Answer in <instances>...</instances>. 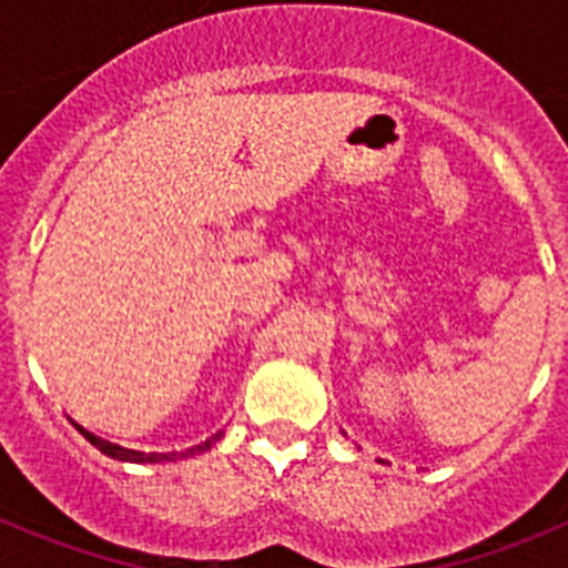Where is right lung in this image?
Segmentation results:
<instances>
[{"instance_id":"obj_1","label":"right lung","mask_w":568,"mask_h":568,"mask_svg":"<svg viewBox=\"0 0 568 568\" xmlns=\"http://www.w3.org/2000/svg\"><path fill=\"white\" fill-rule=\"evenodd\" d=\"M79 433H82L84 438L90 440V444L97 446V449H102V453L108 455V458L130 460V464H164V460H182V458H190V455L207 453L210 446H213L215 440L222 438V433H215L213 438H207V440H204V444H199V446H190V449H184V453H139V449H128V446H119V444H113V440L99 438V435L88 433L84 426H79Z\"/></svg>"}]
</instances>
